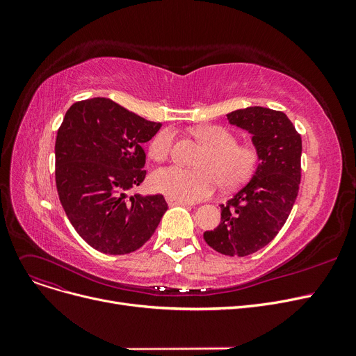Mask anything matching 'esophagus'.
<instances>
[{
  "mask_svg": "<svg viewBox=\"0 0 356 356\" xmlns=\"http://www.w3.org/2000/svg\"><path fill=\"white\" fill-rule=\"evenodd\" d=\"M165 200H167V203H168V207H188V208H192L191 203H186V202L177 200V199L170 197V196H167Z\"/></svg>",
  "mask_w": 356,
  "mask_h": 356,
  "instance_id": "esophagus-1",
  "label": "esophagus"
}]
</instances>
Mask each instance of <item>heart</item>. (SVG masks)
Returning <instances> with one entry per match:
<instances>
[{
    "label": "heart",
    "mask_w": 356,
    "mask_h": 356,
    "mask_svg": "<svg viewBox=\"0 0 356 356\" xmlns=\"http://www.w3.org/2000/svg\"><path fill=\"white\" fill-rule=\"evenodd\" d=\"M193 136L208 148L199 161V170L177 165L163 167L149 179L152 188L177 200L193 203L212 196L222 181L225 188H238L251 179L258 165V152L251 144H236L231 131L218 125H203L193 129ZM173 131L159 133L148 147V154L164 161L172 152Z\"/></svg>",
    "instance_id": "b5f03b06"
}]
</instances>
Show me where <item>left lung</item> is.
Listing matches in <instances>:
<instances>
[{
    "instance_id": "left-lung-1",
    "label": "left lung",
    "mask_w": 356,
    "mask_h": 356,
    "mask_svg": "<svg viewBox=\"0 0 356 356\" xmlns=\"http://www.w3.org/2000/svg\"><path fill=\"white\" fill-rule=\"evenodd\" d=\"M227 117L252 136L259 159L252 179L220 204V223L203 238L223 255L245 257L270 244L293 209L302 177V137L282 111L248 106Z\"/></svg>"
}]
</instances>
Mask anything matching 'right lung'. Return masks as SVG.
<instances>
[{"instance_id": "1", "label": "right lung", "mask_w": 356, "mask_h": 356, "mask_svg": "<svg viewBox=\"0 0 356 356\" xmlns=\"http://www.w3.org/2000/svg\"><path fill=\"white\" fill-rule=\"evenodd\" d=\"M160 122L108 98L74 102L56 137V188L72 227L109 255L129 254L152 238L167 211L163 195H134L145 177L143 143Z\"/></svg>"}]
</instances>
